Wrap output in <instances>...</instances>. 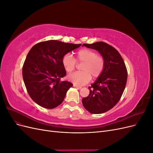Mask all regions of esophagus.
<instances>
[{
  "mask_svg": "<svg viewBox=\"0 0 153 153\" xmlns=\"http://www.w3.org/2000/svg\"><path fill=\"white\" fill-rule=\"evenodd\" d=\"M73 87H75V88H76V89H81V88H82V87H80V86H78V85H75V84H73Z\"/></svg>",
  "mask_w": 153,
  "mask_h": 153,
  "instance_id": "obj_1",
  "label": "esophagus"
}]
</instances>
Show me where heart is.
Returning <instances> with one entry per match:
<instances>
[{
    "label": "heart",
    "instance_id": "1",
    "mask_svg": "<svg viewBox=\"0 0 153 153\" xmlns=\"http://www.w3.org/2000/svg\"><path fill=\"white\" fill-rule=\"evenodd\" d=\"M76 61L84 63L81 71L69 75L68 80L78 86L84 85L89 82L91 76L98 77L104 68V60L102 57L97 55L93 50L87 48L81 49L76 53ZM64 68L68 73L72 72L76 67V61L70 54L64 55L62 59Z\"/></svg>",
    "mask_w": 153,
    "mask_h": 153
}]
</instances>
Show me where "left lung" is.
<instances>
[{
  "label": "left lung",
  "mask_w": 153,
  "mask_h": 153,
  "mask_svg": "<svg viewBox=\"0 0 153 153\" xmlns=\"http://www.w3.org/2000/svg\"><path fill=\"white\" fill-rule=\"evenodd\" d=\"M98 51L104 60V68L97 80L89 87V94L82 99L84 108L91 114L107 112L121 99L126 87L128 73L118 51L104 42L84 44Z\"/></svg>",
  "instance_id": "obj_1"
}]
</instances>
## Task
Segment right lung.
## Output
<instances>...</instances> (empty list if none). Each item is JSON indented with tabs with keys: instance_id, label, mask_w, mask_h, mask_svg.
<instances>
[{
	"instance_id": "1",
	"label": "right lung",
	"mask_w": 153,
	"mask_h": 153,
	"mask_svg": "<svg viewBox=\"0 0 153 153\" xmlns=\"http://www.w3.org/2000/svg\"><path fill=\"white\" fill-rule=\"evenodd\" d=\"M80 46L49 40L32 47L23 66L22 75L28 94L35 103L48 109L62 103L73 84L61 80L66 75L62 59Z\"/></svg>"
}]
</instances>
